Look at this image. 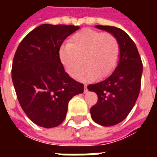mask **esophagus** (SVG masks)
I'll list each match as a JSON object with an SVG mask.
<instances>
[{"label":"esophagus","mask_w":157,"mask_h":157,"mask_svg":"<svg viewBox=\"0 0 157 157\" xmlns=\"http://www.w3.org/2000/svg\"><path fill=\"white\" fill-rule=\"evenodd\" d=\"M87 92V85H84V92Z\"/></svg>","instance_id":"34e87169"}]
</instances>
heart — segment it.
<instances>
[{
	"label": "heart",
	"instance_id": "obj_1",
	"mask_svg": "<svg viewBox=\"0 0 157 157\" xmlns=\"http://www.w3.org/2000/svg\"><path fill=\"white\" fill-rule=\"evenodd\" d=\"M119 57L120 46L115 36L94 29L76 33L59 49L60 60L71 76L76 75L83 58L86 65L76 75L81 81L109 76L117 67Z\"/></svg>",
	"mask_w": 157,
	"mask_h": 157
}]
</instances>
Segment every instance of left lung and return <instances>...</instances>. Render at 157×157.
Wrapping results in <instances>:
<instances>
[{
    "mask_svg": "<svg viewBox=\"0 0 157 157\" xmlns=\"http://www.w3.org/2000/svg\"><path fill=\"white\" fill-rule=\"evenodd\" d=\"M96 28L111 33L120 46V58L112 75L87 86L97 93L98 102L90 109L92 118L102 126H112L124 119L135 106L141 86L143 64L136 45L122 29L112 26Z\"/></svg>",
    "mask_w": 157,
    "mask_h": 157,
    "instance_id": "obj_1",
    "label": "left lung"
}]
</instances>
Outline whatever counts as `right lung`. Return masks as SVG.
Returning <instances> with one entry per match:
<instances>
[{
  "instance_id": "right-lung-1",
  "label": "right lung",
  "mask_w": 157,
  "mask_h": 157,
  "mask_svg": "<svg viewBox=\"0 0 157 157\" xmlns=\"http://www.w3.org/2000/svg\"><path fill=\"white\" fill-rule=\"evenodd\" d=\"M78 26L42 24L19 44L13 58L12 78L17 98L34 124L56 127L66 117L70 100L84 86L65 71L59 48Z\"/></svg>"
}]
</instances>
